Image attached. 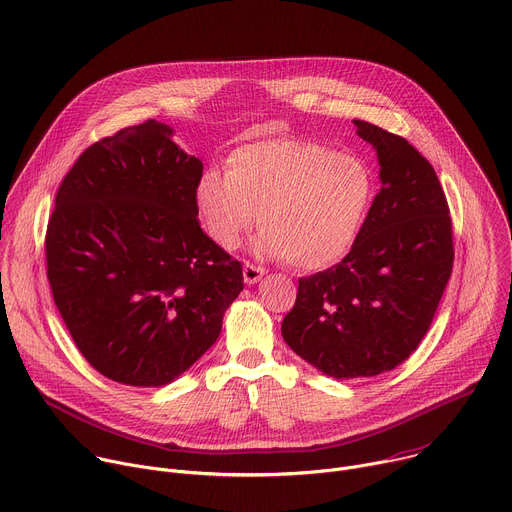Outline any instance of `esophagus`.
I'll return each instance as SVG.
<instances>
[{"label": "esophagus", "mask_w": 512, "mask_h": 512, "mask_svg": "<svg viewBox=\"0 0 512 512\" xmlns=\"http://www.w3.org/2000/svg\"><path fill=\"white\" fill-rule=\"evenodd\" d=\"M265 275V269L259 267V265H253V263H245L243 265V279L245 283H257L261 277Z\"/></svg>", "instance_id": "1"}]
</instances>
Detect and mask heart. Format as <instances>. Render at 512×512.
I'll use <instances>...</instances> for the list:
<instances>
[{"mask_svg": "<svg viewBox=\"0 0 512 512\" xmlns=\"http://www.w3.org/2000/svg\"><path fill=\"white\" fill-rule=\"evenodd\" d=\"M373 188L369 166L356 156L281 137L239 148L229 172L206 170L196 184V208L218 247L237 249L261 218L259 253L316 271L352 247Z\"/></svg>", "mask_w": 512, "mask_h": 512, "instance_id": "b5f03b06", "label": "heart"}]
</instances>
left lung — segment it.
<instances>
[{
    "mask_svg": "<svg viewBox=\"0 0 512 512\" xmlns=\"http://www.w3.org/2000/svg\"><path fill=\"white\" fill-rule=\"evenodd\" d=\"M354 125L377 150L381 190L348 255L302 277L281 322L289 348L334 379L375 377L407 360L454 267L450 208L431 164L405 137Z\"/></svg>",
    "mask_w": 512,
    "mask_h": 512,
    "instance_id": "8db88e82",
    "label": "left lung"
}]
</instances>
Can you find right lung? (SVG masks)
I'll list each match as a JSON object with an SVG mask.
<instances>
[{
	"mask_svg": "<svg viewBox=\"0 0 512 512\" xmlns=\"http://www.w3.org/2000/svg\"><path fill=\"white\" fill-rule=\"evenodd\" d=\"M148 119L103 137L64 176L46 275L77 348L103 377L162 387L216 342L243 267L198 223L202 162Z\"/></svg>",
	"mask_w": 512,
	"mask_h": 512,
	"instance_id": "add662e5",
	"label": "right lung"
}]
</instances>
